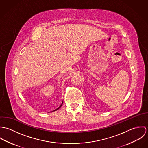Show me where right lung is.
I'll return each mask as SVG.
<instances>
[{"mask_svg":"<svg viewBox=\"0 0 148 148\" xmlns=\"http://www.w3.org/2000/svg\"><path fill=\"white\" fill-rule=\"evenodd\" d=\"M62 105H63V103H62V104L60 105V106H59V107L58 108H57L56 109H55V110H53V111H55V110H58V109H59V108H60V107L62 106Z\"/></svg>","mask_w":148,"mask_h":148,"instance_id":"add662e5","label":"right lung"}]
</instances>
